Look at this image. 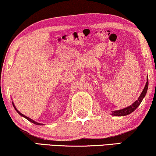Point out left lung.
Instances as JSON below:
<instances>
[{
  "mask_svg": "<svg viewBox=\"0 0 156 156\" xmlns=\"http://www.w3.org/2000/svg\"><path fill=\"white\" fill-rule=\"evenodd\" d=\"M148 80H147V82H146L145 87H144L143 91H142V93L139 96L138 100L135 101V102L133 103V104L129 105L127 108H124V109H122V110H115V111H112V115H115V116H125V115H129V114L132 113V112H134V110L139 107L140 103H141L142 100H143L144 97H145L146 94V92H147V90H148Z\"/></svg>",
  "mask_w": 156,
  "mask_h": 156,
  "instance_id": "obj_1",
  "label": "left lung"
}]
</instances>
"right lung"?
<instances>
[{
	"label": "right lung",
	"instance_id": "add662e5",
	"mask_svg": "<svg viewBox=\"0 0 156 156\" xmlns=\"http://www.w3.org/2000/svg\"><path fill=\"white\" fill-rule=\"evenodd\" d=\"M12 105H13V106H14V108H15V110H16V111L18 112V113H19L20 115H22V116H23L24 117H25V118L27 119H28V120L29 121H30L31 122H32V123H34V124H35V125H42V124H40V123H38V122H35V121H34V120H32V119H30V118H29V117H27V116H25V115H24L23 114H22L21 113V112H19V111H18V110L16 109V108H15V105H14V103H12Z\"/></svg>",
	"mask_w": 156,
	"mask_h": 156
}]
</instances>
